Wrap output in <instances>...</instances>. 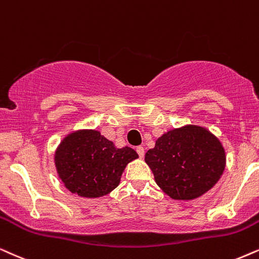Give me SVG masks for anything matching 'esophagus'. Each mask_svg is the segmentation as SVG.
Instances as JSON below:
<instances>
[{
	"label": "esophagus",
	"mask_w": 259,
	"mask_h": 259,
	"mask_svg": "<svg viewBox=\"0 0 259 259\" xmlns=\"http://www.w3.org/2000/svg\"><path fill=\"white\" fill-rule=\"evenodd\" d=\"M136 151H137V154H139V156L142 158L143 156H144V148L142 147V146H139L136 148Z\"/></svg>",
	"instance_id": "34e87169"
}]
</instances>
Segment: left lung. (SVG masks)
I'll return each mask as SVG.
<instances>
[{"label": "left lung", "instance_id": "obj_1", "mask_svg": "<svg viewBox=\"0 0 259 259\" xmlns=\"http://www.w3.org/2000/svg\"><path fill=\"white\" fill-rule=\"evenodd\" d=\"M144 160L165 194L192 200L218 182L226 157L220 141L207 129L187 125L163 134Z\"/></svg>", "mask_w": 259, "mask_h": 259}]
</instances>
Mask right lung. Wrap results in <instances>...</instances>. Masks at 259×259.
Returning a JSON list of instances; mask_svg holds the SVG:
<instances>
[{"label": "right lung", "instance_id": "right-lung-1", "mask_svg": "<svg viewBox=\"0 0 259 259\" xmlns=\"http://www.w3.org/2000/svg\"><path fill=\"white\" fill-rule=\"evenodd\" d=\"M137 157L132 148H116L97 130H80L65 137L54 160L68 191L84 198H98L119 185L125 165Z\"/></svg>", "mask_w": 259, "mask_h": 259}]
</instances>
